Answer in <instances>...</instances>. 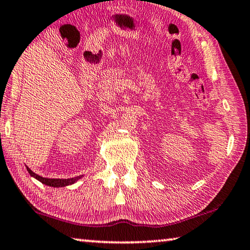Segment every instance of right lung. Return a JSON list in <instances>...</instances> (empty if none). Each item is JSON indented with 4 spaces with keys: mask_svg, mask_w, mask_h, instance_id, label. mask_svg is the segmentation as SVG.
I'll list each match as a JSON object with an SVG mask.
<instances>
[{
    "mask_svg": "<svg viewBox=\"0 0 250 250\" xmlns=\"http://www.w3.org/2000/svg\"><path fill=\"white\" fill-rule=\"evenodd\" d=\"M26 170H28L30 175L33 176L34 179H37L38 181H40L41 183L45 184V186L53 187V188H63V187L71 186V184L76 183L78 180H80L83 176V175H79V176H75V178H71V179H49V178H43V176H40L37 173H34V172L30 170L28 167H26Z\"/></svg>",
    "mask_w": 250,
    "mask_h": 250,
    "instance_id": "add662e5",
    "label": "right lung"
}]
</instances>
